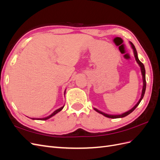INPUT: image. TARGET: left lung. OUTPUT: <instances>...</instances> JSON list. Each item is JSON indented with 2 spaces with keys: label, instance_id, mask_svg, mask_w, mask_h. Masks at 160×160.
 Listing matches in <instances>:
<instances>
[{
  "label": "left lung",
  "instance_id": "1",
  "mask_svg": "<svg viewBox=\"0 0 160 160\" xmlns=\"http://www.w3.org/2000/svg\"><path fill=\"white\" fill-rule=\"evenodd\" d=\"M130 44L131 45H132V49H133V52H134V56H135V60H136V61L138 62V63L139 64V65L140 66V67H141V70H142V76H143V89H142V97L141 98H140L139 101L138 102V103L135 105L134 107L132 109H130L129 111H127V112H125L124 113H122L121 115H108L107 113H105L103 112H101V111H99L98 109H97L95 108H94V109L97 111V112H98L101 114L103 115L104 116H105V117L107 118H111V119H116V118H124L125 117V116L128 115L129 114H130L132 112V111H134V109H135V108H136L138 105L140 103V102H141L142 99H143V96H144V94H145V91H146V70H145V67H144V65L142 63V62L140 61L138 59V53H137V51H136V49H135V47L134 46V45L133 44V43L132 42H130Z\"/></svg>",
  "mask_w": 160,
  "mask_h": 160
}]
</instances>
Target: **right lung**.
Listing matches in <instances>:
<instances>
[{
	"instance_id": "add662e5",
	"label": "right lung",
	"mask_w": 160,
	"mask_h": 160,
	"mask_svg": "<svg viewBox=\"0 0 160 160\" xmlns=\"http://www.w3.org/2000/svg\"><path fill=\"white\" fill-rule=\"evenodd\" d=\"M64 108V106H62V107H61V108H59V109H57L56 111H55L54 112H53L51 115H50L49 116H48V117H46V118H41V119H39L40 120H46V119H48L49 118H51V117H52L53 115H55L56 113H57L58 112H59L60 111H61L62 109V108Z\"/></svg>"
}]
</instances>
